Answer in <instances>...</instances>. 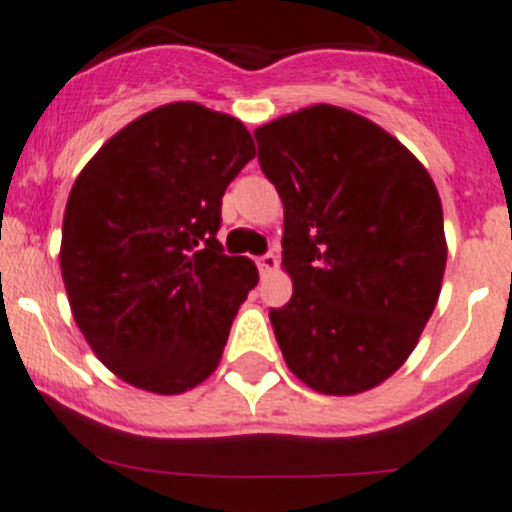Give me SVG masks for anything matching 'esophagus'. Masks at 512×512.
Returning <instances> with one entry per match:
<instances>
[{
    "label": "esophagus",
    "mask_w": 512,
    "mask_h": 512,
    "mask_svg": "<svg viewBox=\"0 0 512 512\" xmlns=\"http://www.w3.org/2000/svg\"><path fill=\"white\" fill-rule=\"evenodd\" d=\"M258 271L261 273H268V271H276L278 268V256L276 254H263L258 256Z\"/></svg>",
    "instance_id": "esophagus-1"
}]
</instances>
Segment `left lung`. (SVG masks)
Returning <instances> with one entry per match:
<instances>
[{"label": "left lung", "mask_w": 512, "mask_h": 512, "mask_svg": "<svg viewBox=\"0 0 512 512\" xmlns=\"http://www.w3.org/2000/svg\"><path fill=\"white\" fill-rule=\"evenodd\" d=\"M254 136L283 201L293 293L268 313L283 358L326 396L376 388L438 303L448 258L438 189L401 141L338 106H308Z\"/></svg>", "instance_id": "1"}]
</instances>
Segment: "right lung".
<instances>
[{"label": "right lung", "mask_w": 512, "mask_h": 512, "mask_svg": "<svg viewBox=\"0 0 512 512\" xmlns=\"http://www.w3.org/2000/svg\"><path fill=\"white\" fill-rule=\"evenodd\" d=\"M256 156L239 119L194 101L139 116L84 166L62 226L64 286L101 363L174 396L214 373L258 283L221 249V199Z\"/></svg>", "instance_id": "add662e5"}]
</instances>
